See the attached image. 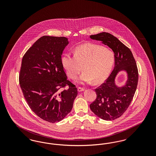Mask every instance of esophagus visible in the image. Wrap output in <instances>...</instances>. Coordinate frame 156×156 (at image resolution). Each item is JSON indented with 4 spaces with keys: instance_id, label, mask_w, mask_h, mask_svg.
I'll list each match as a JSON object with an SVG mask.
<instances>
[{
    "instance_id": "obj_1",
    "label": "esophagus",
    "mask_w": 156,
    "mask_h": 156,
    "mask_svg": "<svg viewBox=\"0 0 156 156\" xmlns=\"http://www.w3.org/2000/svg\"><path fill=\"white\" fill-rule=\"evenodd\" d=\"M78 90L79 91V92H81V91H83V90H84V88H82V87H78Z\"/></svg>"
}]
</instances>
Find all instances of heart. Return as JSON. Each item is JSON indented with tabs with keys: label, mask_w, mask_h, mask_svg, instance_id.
Returning <instances> with one entry per match:
<instances>
[{
	"label": "heart",
	"mask_w": 156,
	"mask_h": 156,
	"mask_svg": "<svg viewBox=\"0 0 156 156\" xmlns=\"http://www.w3.org/2000/svg\"><path fill=\"white\" fill-rule=\"evenodd\" d=\"M115 56L111 50L103 45L87 43L75 48L74 55L66 53L61 58L63 68L68 76L74 80L84 71L78 82L99 83L109 74L114 66Z\"/></svg>",
	"instance_id": "heart-1"
}]
</instances>
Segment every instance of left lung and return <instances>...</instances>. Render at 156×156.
Instances as JSON below:
<instances>
[{"mask_svg":"<svg viewBox=\"0 0 156 156\" xmlns=\"http://www.w3.org/2000/svg\"><path fill=\"white\" fill-rule=\"evenodd\" d=\"M90 37L107 45L115 54L114 69L105 82L95 89L97 98L90 105L91 111L97 116L112 120L126 112L133 98L139 80L137 64L130 50L111 34L102 32ZM122 70L127 72L128 80L124 87L119 88L115 85L114 79Z\"/></svg>","mask_w":156,"mask_h":156,"instance_id":"obj_1","label":"left lung"}]
</instances>
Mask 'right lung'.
I'll return each instance as SVG.
<instances>
[{
  "mask_svg": "<svg viewBox=\"0 0 156 156\" xmlns=\"http://www.w3.org/2000/svg\"><path fill=\"white\" fill-rule=\"evenodd\" d=\"M68 44L66 37L44 36L22 60L19 83L23 96L36 115L50 123L67 116L78 94L75 85L67 80L61 62L62 53Z\"/></svg>",
  "mask_w": 156,
  "mask_h": 156,
  "instance_id": "add662e5",
  "label": "right lung"
}]
</instances>
